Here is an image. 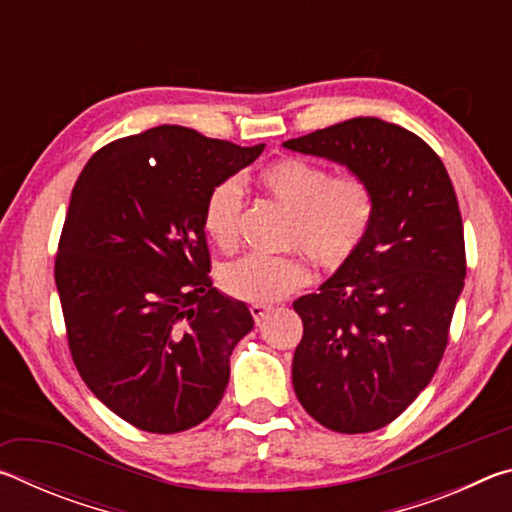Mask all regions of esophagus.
Instances as JSON below:
<instances>
[{"mask_svg": "<svg viewBox=\"0 0 512 512\" xmlns=\"http://www.w3.org/2000/svg\"><path fill=\"white\" fill-rule=\"evenodd\" d=\"M250 314H253L255 323L259 325L268 314H271V307H266V305H250Z\"/></svg>", "mask_w": 512, "mask_h": 512, "instance_id": "1", "label": "esophagus"}]
</instances>
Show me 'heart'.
I'll return each instance as SVG.
<instances>
[{
    "label": "heart",
    "instance_id": "obj_1",
    "mask_svg": "<svg viewBox=\"0 0 512 512\" xmlns=\"http://www.w3.org/2000/svg\"><path fill=\"white\" fill-rule=\"evenodd\" d=\"M259 185L293 212L287 246L307 253L323 271H339L359 253L375 221V189L359 173L334 176L323 164L284 158L259 173ZM244 219V189L235 178L216 183L203 205V228L221 250H235ZM311 280L302 255H246L225 264L221 287L228 296L271 305Z\"/></svg>",
    "mask_w": 512,
    "mask_h": 512
}]
</instances>
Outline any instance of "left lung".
<instances>
[{"mask_svg":"<svg viewBox=\"0 0 512 512\" xmlns=\"http://www.w3.org/2000/svg\"><path fill=\"white\" fill-rule=\"evenodd\" d=\"M284 146L341 162L375 189V221L359 253L293 302L302 318L293 354L300 404L332 431H375L409 409L447 348L467 268L454 185L427 142L377 117Z\"/></svg>","mask_w":512,"mask_h":512,"instance_id":"obj_1","label":"left lung"}]
</instances>
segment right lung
Returning a JSON list of instances; mask_svg holds the SVG:
<instances>
[{"label": "right lung", "mask_w": 512, "mask_h": 512, "mask_svg": "<svg viewBox=\"0 0 512 512\" xmlns=\"http://www.w3.org/2000/svg\"><path fill=\"white\" fill-rule=\"evenodd\" d=\"M262 151L158 126L106 144L76 180L54 266L67 345L90 391L137 429H192L221 402L255 320L212 287L203 205Z\"/></svg>", "instance_id": "right-lung-1"}]
</instances>
